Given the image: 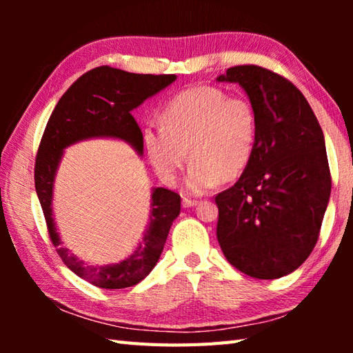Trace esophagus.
Here are the masks:
<instances>
[{"label": "esophagus", "instance_id": "obj_1", "mask_svg": "<svg viewBox=\"0 0 353 353\" xmlns=\"http://www.w3.org/2000/svg\"><path fill=\"white\" fill-rule=\"evenodd\" d=\"M196 204H198V201H194V199H190V198H183V199H182V207H183V208L194 207Z\"/></svg>", "mask_w": 353, "mask_h": 353}]
</instances>
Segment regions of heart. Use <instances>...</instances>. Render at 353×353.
I'll use <instances>...</instances> for the list:
<instances>
[{
	"label": "heart",
	"mask_w": 353,
	"mask_h": 353,
	"mask_svg": "<svg viewBox=\"0 0 353 353\" xmlns=\"http://www.w3.org/2000/svg\"><path fill=\"white\" fill-rule=\"evenodd\" d=\"M162 128H148L143 145L157 176L174 183L190 160L187 188L201 194L214 183L240 177L254 155L259 119L244 98L196 85L177 93L160 112Z\"/></svg>",
	"instance_id": "obj_1"
}]
</instances>
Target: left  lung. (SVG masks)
Listing matches in <instances>:
<instances>
[{
	"mask_svg": "<svg viewBox=\"0 0 353 353\" xmlns=\"http://www.w3.org/2000/svg\"><path fill=\"white\" fill-rule=\"evenodd\" d=\"M216 81L240 83L259 119L250 163L214 198L218 243L250 277L288 276L312 254L330 199L324 134L301 90L271 70L238 65Z\"/></svg>",
	"mask_w": 353,
	"mask_h": 353,
	"instance_id": "left-lung-1",
	"label": "left lung"
}]
</instances>
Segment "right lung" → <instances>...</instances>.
Listing matches in <instances>:
<instances>
[{
    "mask_svg": "<svg viewBox=\"0 0 353 353\" xmlns=\"http://www.w3.org/2000/svg\"><path fill=\"white\" fill-rule=\"evenodd\" d=\"M174 81L176 74H135L107 65L93 68L63 93L48 119L35 159V191L59 256L76 276L98 288H129L154 270L172 221L181 213V196L154 188L148 229L134 252L112 265H88L62 246L52 218V191L63 149L77 141L107 137L129 143L141 155L143 134L132 110Z\"/></svg>",
    "mask_w": 353,
    "mask_h": 353,
    "instance_id": "right-lung-1",
    "label": "right lung"
}]
</instances>
